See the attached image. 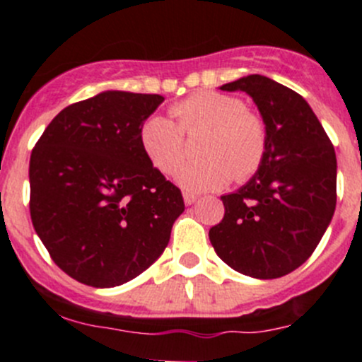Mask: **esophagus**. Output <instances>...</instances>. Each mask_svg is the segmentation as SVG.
Returning a JSON list of instances; mask_svg holds the SVG:
<instances>
[{
	"label": "esophagus",
	"instance_id": "34e87169",
	"mask_svg": "<svg viewBox=\"0 0 362 362\" xmlns=\"http://www.w3.org/2000/svg\"><path fill=\"white\" fill-rule=\"evenodd\" d=\"M184 202L185 205H192L197 202V194H192V192H184Z\"/></svg>",
	"mask_w": 362,
	"mask_h": 362
}]
</instances>
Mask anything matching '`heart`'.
Here are the masks:
<instances>
[{"label": "heart", "mask_w": 362, "mask_h": 362, "mask_svg": "<svg viewBox=\"0 0 362 362\" xmlns=\"http://www.w3.org/2000/svg\"><path fill=\"white\" fill-rule=\"evenodd\" d=\"M177 123L165 116L141 124L144 153L160 173L173 175L185 157V135L209 128L200 144L202 158L180 168L177 182L192 192L216 191L235 180H248L261 170L269 135L261 114L246 109L234 94L200 90L171 107Z\"/></svg>", "instance_id": "b5f03b06"}]
</instances>
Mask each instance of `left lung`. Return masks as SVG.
Instances as JSON below:
<instances>
[{
  "mask_svg": "<svg viewBox=\"0 0 362 362\" xmlns=\"http://www.w3.org/2000/svg\"><path fill=\"white\" fill-rule=\"evenodd\" d=\"M221 90L252 96L269 135L261 170L221 197L225 216L209 230L216 253L253 279H279L302 266L336 211V151L298 93L248 74Z\"/></svg>",
  "mask_w": 362,
  "mask_h": 362,
  "instance_id": "1",
  "label": "left lung"
}]
</instances>
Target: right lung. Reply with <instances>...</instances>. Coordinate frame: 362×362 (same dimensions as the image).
I'll return each mask as SVG.
<instances>
[{
    "instance_id": "obj_1",
    "label": "right lung",
    "mask_w": 362,
    "mask_h": 362,
    "mask_svg": "<svg viewBox=\"0 0 362 362\" xmlns=\"http://www.w3.org/2000/svg\"><path fill=\"white\" fill-rule=\"evenodd\" d=\"M160 94L105 90L60 110L30 157V216L55 264L93 288L150 268L184 212L141 146Z\"/></svg>"
}]
</instances>
